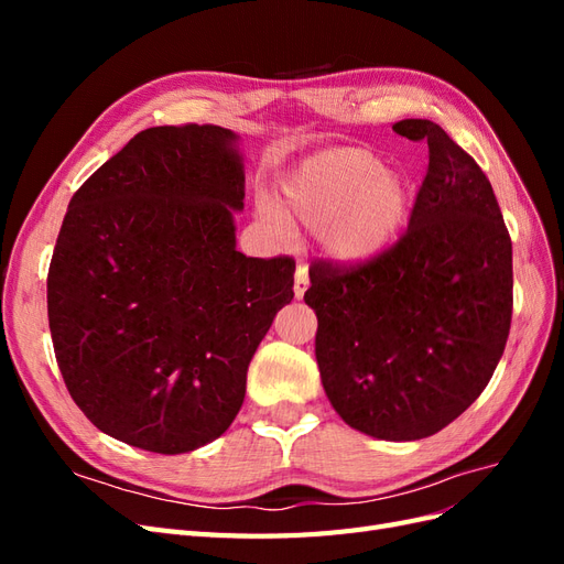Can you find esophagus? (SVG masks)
<instances>
[{
  "instance_id": "34e87169",
  "label": "esophagus",
  "mask_w": 564,
  "mask_h": 564,
  "mask_svg": "<svg viewBox=\"0 0 564 564\" xmlns=\"http://www.w3.org/2000/svg\"><path fill=\"white\" fill-rule=\"evenodd\" d=\"M305 292H308V265L299 263L296 278H294V296L301 301L305 296Z\"/></svg>"
}]
</instances>
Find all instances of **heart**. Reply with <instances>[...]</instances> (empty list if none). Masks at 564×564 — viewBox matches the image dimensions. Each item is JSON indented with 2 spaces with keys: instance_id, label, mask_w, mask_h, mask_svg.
Returning <instances> with one entry per match:
<instances>
[{
  "instance_id": "obj_1",
  "label": "heart",
  "mask_w": 564,
  "mask_h": 564,
  "mask_svg": "<svg viewBox=\"0 0 564 564\" xmlns=\"http://www.w3.org/2000/svg\"><path fill=\"white\" fill-rule=\"evenodd\" d=\"M414 185L365 148L324 150L286 176L280 204L259 214L280 232L292 224L315 230L327 259L344 268L369 265L398 242L414 209Z\"/></svg>"
}]
</instances>
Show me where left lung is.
<instances>
[{"label":"left lung","instance_id":"1","mask_svg":"<svg viewBox=\"0 0 564 564\" xmlns=\"http://www.w3.org/2000/svg\"><path fill=\"white\" fill-rule=\"evenodd\" d=\"M392 131L429 143L402 240L369 265H313L303 301L336 414L388 442L431 437L480 398L513 315V245L491 183L431 119Z\"/></svg>","mask_w":564,"mask_h":564}]
</instances>
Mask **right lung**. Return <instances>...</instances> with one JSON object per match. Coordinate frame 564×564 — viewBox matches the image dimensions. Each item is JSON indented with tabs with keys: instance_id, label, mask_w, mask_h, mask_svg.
Masks as SVG:
<instances>
[{
	"instance_id": "1",
	"label": "right lung",
	"mask_w": 564,
	"mask_h": 564,
	"mask_svg": "<svg viewBox=\"0 0 564 564\" xmlns=\"http://www.w3.org/2000/svg\"><path fill=\"white\" fill-rule=\"evenodd\" d=\"M242 209L240 135L212 124L135 133L67 204L48 329L63 381L98 431L185 454L230 429L296 270L237 251Z\"/></svg>"
}]
</instances>
